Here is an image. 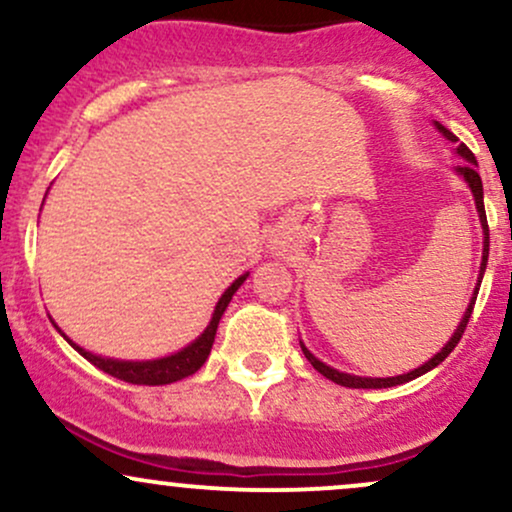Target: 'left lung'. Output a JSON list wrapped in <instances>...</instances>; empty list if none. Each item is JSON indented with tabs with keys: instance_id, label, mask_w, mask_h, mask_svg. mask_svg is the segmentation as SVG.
Listing matches in <instances>:
<instances>
[{
	"instance_id": "1",
	"label": "left lung",
	"mask_w": 512,
	"mask_h": 512,
	"mask_svg": "<svg viewBox=\"0 0 512 512\" xmlns=\"http://www.w3.org/2000/svg\"><path fill=\"white\" fill-rule=\"evenodd\" d=\"M433 125H436L438 132L443 134V137L448 139V142H452V144L460 142V139H457L455 134H452L448 127H443V125H440V122H433ZM455 151H457V156H460L462 161H464L462 166H455V173L460 175V178H464V182H467V185H469V190H472V195H474V204H477V211H479L481 228H484V250H481V267H479L477 289H474L472 298H469V305H467V310H464V315H462L460 325H457V330L452 332L450 342L445 344L443 349H440L436 356L428 358V361L424 363V366H419V368L409 370V373H404V375H395V378H361V375H349V373H342V370H337V368L327 366V363H322L320 358H315L313 354H310L308 349H305V344L301 342V349H303L305 358H308V361H310V366H313V368L317 370V373L325 375V378H330L332 383L344 385V387H363V390H380V387H395V385L409 383V380L419 378V375H424V373H428V370H433L436 366H440V363H443L445 358L450 356V351L455 349L457 342H460L462 334H464V330H467V322H469V317H472L474 303H477V293H479L481 279H484V272H486V262H489V223H486V211H484V185H481V178H479V173H477V158H474L472 151H469L467 146H464V144H457V149H455Z\"/></svg>"
}]
</instances>
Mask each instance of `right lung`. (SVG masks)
<instances>
[{"instance_id":"obj_1","label":"right lung","mask_w":512,"mask_h":512,"mask_svg":"<svg viewBox=\"0 0 512 512\" xmlns=\"http://www.w3.org/2000/svg\"><path fill=\"white\" fill-rule=\"evenodd\" d=\"M248 276H250V272L238 276V279L233 281L226 291H223V296L219 298V303H216V308H214V315H211V322L207 325V330L199 334L195 342L187 344L185 349L178 351V354L154 358V361H120V358L96 356V354H91V351L81 349L79 344H74L72 339H69L67 334L60 330V327H57V330H60L62 337L67 339V342L86 358V361H91L93 366L101 368L103 373L113 375V378H117V380H125V383H132V385H168V383H175V380L187 378V375L197 373V370L204 366V361L209 358L211 346H214V337H216V330H219V320H221L223 310L228 308L233 293L240 289V284H243Z\"/></svg>"}]
</instances>
